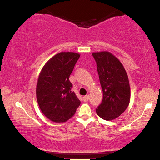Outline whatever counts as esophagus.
Segmentation results:
<instances>
[{"mask_svg":"<svg viewBox=\"0 0 160 160\" xmlns=\"http://www.w3.org/2000/svg\"><path fill=\"white\" fill-rule=\"evenodd\" d=\"M89 98V95H85L84 97L83 98V99H84V102H87V101H88Z\"/></svg>","mask_w":160,"mask_h":160,"instance_id":"1","label":"esophagus"}]
</instances>
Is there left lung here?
Instances as JSON below:
<instances>
[{"label":"left lung","instance_id":"obj_1","mask_svg":"<svg viewBox=\"0 0 160 160\" xmlns=\"http://www.w3.org/2000/svg\"><path fill=\"white\" fill-rule=\"evenodd\" d=\"M102 94V101L96 109L102 119L119 117L129 106L130 87L128 74L119 59L111 52H93Z\"/></svg>","mask_w":160,"mask_h":160}]
</instances>
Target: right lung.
I'll list each match as a JSON object with an SVG mask.
<instances>
[{
    "label": "right lung",
    "mask_w": 160,
    "mask_h": 160,
    "mask_svg": "<svg viewBox=\"0 0 160 160\" xmlns=\"http://www.w3.org/2000/svg\"><path fill=\"white\" fill-rule=\"evenodd\" d=\"M80 54L62 52L46 62L39 73L36 98L43 115L54 122H65L75 114L80 100L71 91L69 77Z\"/></svg>",
    "instance_id": "obj_1"
}]
</instances>
